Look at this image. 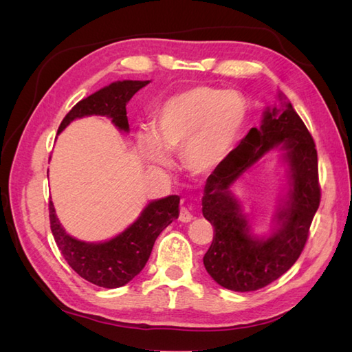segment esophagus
<instances>
[{
	"instance_id": "1",
	"label": "esophagus",
	"mask_w": 352,
	"mask_h": 352,
	"mask_svg": "<svg viewBox=\"0 0 352 352\" xmlns=\"http://www.w3.org/2000/svg\"><path fill=\"white\" fill-rule=\"evenodd\" d=\"M178 219H180L182 222H190V221L193 219V214L190 213L189 208L182 207V210H180V216H178Z\"/></svg>"
}]
</instances>
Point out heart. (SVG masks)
<instances>
[{
  "instance_id": "heart-1",
  "label": "heart",
  "mask_w": 352,
  "mask_h": 352,
  "mask_svg": "<svg viewBox=\"0 0 352 352\" xmlns=\"http://www.w3.org/2000/svg\"><path fill=\"white\" fill-rule=\"evenodd\" d=\"M246 115V102L237 92L208 86L186 89L154 110L153 133H138V151L153 168H168L169 155L182 151L186 168L207 174L231 153Z\"/></svg>"
}]
</instances>
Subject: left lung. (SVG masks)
<instances>
[{
    "instance_id": "obj_1",
    "label": "left lung",
    "mask_w": 352,
    "mask_h": 352,
    "mask_svg": "<svg viewBox=\"0 0 352 352\" xmlns=\"http://www.w3.org/2000/svg\"><path fill=\"white\" fill-rule=\"evenodd\" d=\"M266 109L260 129H251L239 146L207 178L203 214L214 227L204 266L222 287L251 292L267 286L287 272L309 239L320 203L318 153L307 126L281 92ZM281 146L289 163L291 189L277 212V228L267 239L249 233L245 217L229 188L243 172L271 148Z\"/></svg>"
}]
</instances>
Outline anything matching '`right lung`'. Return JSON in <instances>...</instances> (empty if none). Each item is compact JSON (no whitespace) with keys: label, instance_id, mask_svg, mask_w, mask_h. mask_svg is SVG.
<instances>
[{"label":"right lung","instance_id":"add662e5","mask_svg":"<svg viewBox=\"0 0 352 352\" xmlns=\"http://www.w3.org/2000/svg\"><path fill=\"white\" fill-rule=\"evenodd\" d=\"M148 83V80H124L100 89L69 110L58 126L57 134L62 133L74 119L91 115L107 116L119 130L129 131L126 102ZM178 195L153 201L129 228L101 243L81 242L66 233L58 222L52 201H50V223L62 256L81 278L100 287L116 289L125 286L144 269L151 256L155 239L172 221L178 218Z\"/></svg>","mask_w":352,"mask_h":352}]
</instances>
